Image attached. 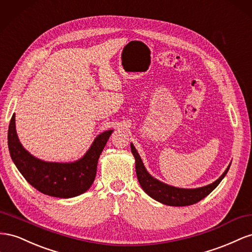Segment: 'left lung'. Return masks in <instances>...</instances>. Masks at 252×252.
Wrapping results in <instances>:
<instances>
[{"label":"left lung","mask_w":252,"mask_h":252,"mask_svg":"<svg viewBox=\"0 0 252 252\" xmlns=\"http://www.w3.org/2000/svg\"><path fill=\"white\" fill-rule=\"evenodd\" d=\"M131 150L132 153L135 157V167H136V174H137L138 182L148 195L159 203H162L168 206H175V207H184V206H190L193 204L198 203L199 200L205 198L207 195L217 188L218 185L221 182V179L225 177L229 167L226 171L222 173V175L215 181L214 183L208 185L206 187L197 189H179L175 187H171L166 184H162L158 182L157 179L151 176L145 166H143L141 158L139 154L136 151L135 147L131 143Z\"/></svg>","instance_id":"left-lung-1"}]
</instances>
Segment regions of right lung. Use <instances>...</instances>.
I'll return each mask as SVG.
<instances>
[{"label":"right lung","instance_id":"obj_1","mask_svg":"<svg viewBox=\"0 0 252 252\" xmlns=\"http://www.w3.org/2000/svg\"><path fill=\"white\" fill-rule=\"evenodd\" d=\"M112 132L100 134L80 160L71 163L46 162L31 155L21 145L13 114L8 127V148L14 164L33 188L49 196L69 198L84 193L94 183L98 158Z\"/></svg>","mask_w":252,"mask_h":252}]
</instances>
